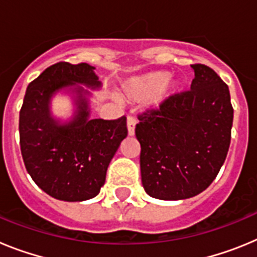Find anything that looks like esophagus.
Returning a JSON list of instances; mask_svg holds the SVG:
<instances>
[{
	"mask_svg": "<svg viewBox=\"0 0 257 257\" xmlns=\"http://www.w3.org/2000/svg\"><path fill=\"white\" fill-rule=\"evenodd\" d=\"M135 126H136V119L134 117L127 118V131H128V135L133 136L135 134Z\"/></svg>",
	"mask_w": 257,
	"mask_h": 257,
	"instance_id": "1",
	"label": "esophagus"
}]
</instances>
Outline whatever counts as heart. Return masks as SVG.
Instances as JSON below:
<instances>
[{"mask_svg":"<svg viewBox=\"0 0 257 257\" xmlns=\"http://www.w3.org/2000/svg\"><path fill=\"white\" fill-rule=\"evenodd\" d=\"M183 87V79L172 77L169 70H154L128 79L123 86V94L135 101H147L154 96L156 106L178 94Z\"/></svg>","mask_w":257,"mask_h":257,"instance_id":"heart-1","label":"heart"}]
</instances>
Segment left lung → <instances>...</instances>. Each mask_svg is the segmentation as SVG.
Instances as JSON below:
<instances>
[{"instance_id": "left-lung-1", "label": "left lung", "mask_w": 257, "mask_h": 257, "mask_svg": "<svg viewBox=\"0 0 257 257\" xmlns=\"http://www.w3.org/2000/svg\"><path fill=\"white\" fill-rule=\"evenodd\" d=\"M192 68L189 91L138 117L142 183L157 199H187L207 189L230 145L233 106L228 85L207 65Z\"/></svg>"}]
</instances>
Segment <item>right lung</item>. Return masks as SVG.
Masks as SVG:
<instances>
[{
    "instance_id": "add662e5",
    "label": "right lung",
    "mask_w": 257,
    "mask_h": 257,
    "mask_svg": "<svg viewBox=\"0 0 257 257\" xmlns=\"http://www.w3.org/2000/svg\"><path fill=\"white\" fill-rule=\"evenodd\" d=\"M87 63L60 61L45 69L27 87L19 115L20 149L26 169L41 189L60 201L96 197L108 166L127 136L126 117L90 118L91 92L101 82ZM72 94L76 110L60 122L51 113L58 92Z\"/></svg>"
}]
</instances>
